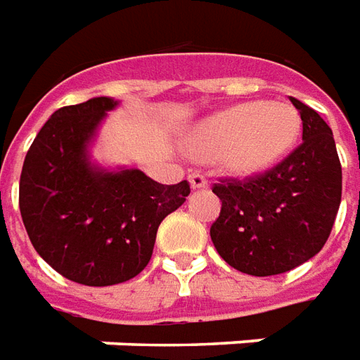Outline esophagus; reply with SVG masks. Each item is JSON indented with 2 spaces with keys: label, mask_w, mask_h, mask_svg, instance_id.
Segmentation results:
<instances>
[{
  "label": "esophagus",
  "mask_w": 360,
  "mask_h": 360,
  "mask_svg": "<svg viewBox=\"0 0 360 360\" xmlns=\"http://www.w3.org/2000/svg\"><path fill=\"white\" fill-rule=\"evenodd\" d=\"M190 186L194 190H204L207 188V178L202 172H194V174H190Z\"/></svg>",
  "instance_id": "1"
}]
</instances>
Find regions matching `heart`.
I'll return each mask as SVG.
<instances>
[{"label": "heart", "mask_w": 360, "mask_h": 360, "mask_svg": "<svg viewBox=\"0 0 360 360\" xmlns=\"http://www.w3.org/2000/svg\"><path fill=\"white\" fill-rule=\"evenodd\" d=\"M302 117L288 101H245L202 119L188 131V155L217 160L233 176L251 178L278 165L300 137Z\"/></svg>", "instance_id": "b5f03b06"}]
</instances>
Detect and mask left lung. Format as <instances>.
Returning <instances> with one entry per match:
<instances>
[{
	"label": "left lung",
	"mask_w": 360,
	"mask_h": 360,
	"mask_svg": "<svg viewBox=\"0 0 360 360\" xmlns=\"http://www.w3.org/2000/svg\"><path fill=\"white\" fill-rule=\"evenodd\" d=\"M302 117V145L280 165L247 180H221V200L210 229L229 266L272 276L304 264L326 245L341 204V162L321 115L290 98Z\"/></svg>",
	"instance_id": "8db88e82"
}]
</instances>
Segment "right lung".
I'll return each instance as SVG.
<instances>
[{
    "instance_id": "1",
    "label": "right lung",
    "mask_w": 360,
    "mask_h": 360,
    "mask_svg": "<svg viewBox=\"0 0 360 360\" xmlns=\"http://www.w3.org/2000/svg\"><path fill=\"white\" fill-rule=\"evenodd\" d=\"M113 98L54 111L25 156L19 210L27 235L52 269L86 286H111L148 264L158 225L190 184L165 186L137 168L91 162L90 145Z\"/></svg>"
}]
</instances>
